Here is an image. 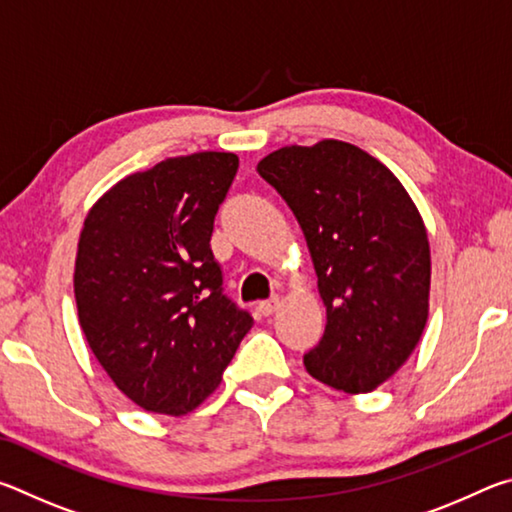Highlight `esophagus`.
<instances>
[{
    "label": "esophagus",
    "instance_id": "esophagus-1",
    "mask_svg": "<svg viewBox=\"0 0 512 512\" xmlns=\"http://www.w3.org/2000/svg\"><path fill=\"white\" fill-rule=\"evenodd\" d=\"M277 307H280V298L275 296V298H271V300L259 302V305H257V311H259V314H262V316H271Z\"/></svg>",
    "mask_w": 512,
    "mask_h": 512
}]
</instances>
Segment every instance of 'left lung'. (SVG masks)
<instances>
[{
    "instance_id": "8db88e82",
    "label": "left lung",
    "mask_w": 512,
    "mask_h": 512,
    "mask_svg": "<svg viewBox=\"0 0 512 512\" xmlns=\"http://www.w3.org/2000/svg\"><path fill=\"white\" fill-rule=\"evenodd\" d=\"M296 214L327 309L311 377L370 393L400 370L429 318L427 228L404 185L359 146H284L257 164Z\"/></svg>"
}]
</instances>
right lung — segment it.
<instances>
[{"label":"right lung","mask_w":512,"mask_h":512,"mask_svg":"<svg viewBox=\"0 0 512 512\" xmlns=\"http://www.w3.org/2000/svg\"><path fill=\"white\" fill-rule=\"evenodd\" d=\"M237 169L235 153L167 158L121 178L83 221L79 323L101 368L144 411H194L253 327V316L223 296L210 248Z\"/></svg>","instance_id":"right-lung-1"}]
</instances>
